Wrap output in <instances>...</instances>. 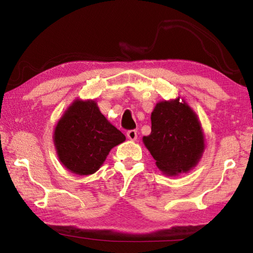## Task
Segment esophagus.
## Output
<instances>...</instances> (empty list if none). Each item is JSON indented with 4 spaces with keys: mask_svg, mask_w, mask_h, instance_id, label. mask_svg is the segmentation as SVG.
Wrapping results in <instances>:
<instances>
[{
    "mask_svg": "<svg viewBox=\"0 0 253 253\" xmlns=\"http://www.w3.org/2000/svg\"><path fill=\"white\" fill-rule=\"evenodd\" d=\"M127 137L129 138L130 140H136L137 139V130L135 129H130L127 131Z\"/></svg>",
    "mask_w": 253,
    "mask_h": 253,
    "instance_id": "esophagus-1",
    "label": "esophagus"
}]
</instances>
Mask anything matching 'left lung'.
Here are the masks:
<instances>
[{
    "label": "left lung",
    "mask_w": 253,
    "mask_h": 253,
    "mask_svg": "<svg viewBox=\"0 0 253 253\" xmlns=\"http://www.w3.org/2000/svg\"><path fill=\"white\" fill-rule=\"evenodd\" d=\"M151 135L143 142L157 168L169 175L194 168L204 149V137L196 115L185 102H158L152 113Z\"/></svg>",
    "instance_id": "8db88e82"
}]
</instances>
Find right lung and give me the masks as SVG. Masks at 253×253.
Wrapping results in <instances>:
<instances>
[{
	"instance_id": "right-lung-1",
	"label": "right lung",
	"mask_w": 253,
	"mask_h": 253,
	"mask_svg": "<svg viewBox=\"0 0 253 253\" xmlns=\"http://www.w3.org/2000/svg\"><path fill=\"white\" fill-rule=\"evenodd\" d=\"M125 139V135L111 125L96 102L90 100H76L54 130L60 161L72 173L79 175L97 172L110 149Z\"/></svg>"
}]
</instances>
